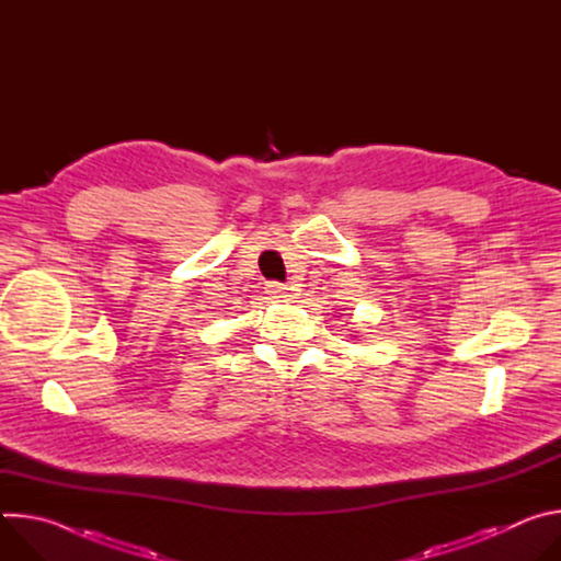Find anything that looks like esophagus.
<instances>
[{"label": "esophagus", "mask_w": 561, "mask_h": 561, "mask_svg": "<svg viewBox=\"0 0 561 561\" xmlns=\"http://www.w3.org/2000/svg\"><path fill=\"white\" fill-rule=\"evenodd\" d=\"M266 288H268V295L275 299H286L288 290H290L286 284H279V282H268Z\"/></svg>", "instance_id": "esophagus-1"}]
</instances>
